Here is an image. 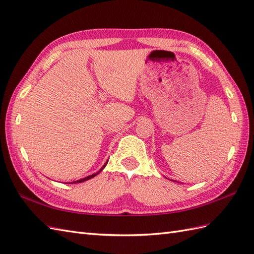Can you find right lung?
Returning <instances> with one entry per match:
<instances>
[{"label":"right lung","instance_id":"add662e5","mask_svg":"<svg viewBox=\"0 0 254 254\" xmlns=\"http://www.w3.org/2000/svg\"><path fill=\"white\" fill-rule=\"evenodd\" d=\"M104 166H106V165H104ZM103 166V167H104ZM103 167H102V168L100 169V170H99L98 172H97V174H94V175H91V176H88V177H86V178H84V179H80V180H77V181H75V182H73V183H80V182H84V181H87V180H89V179H91V178H94V177H96L98 174H100V172L102 171V169H103Z\"/></svg>","mask_w":254,"mask_h":254}]
</instances>
